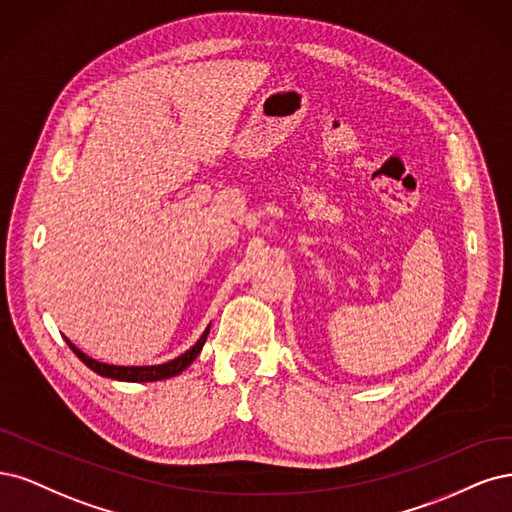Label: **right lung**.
Segmentation results:
<instances>
[{
    "label": "right lung",
    "mask_w": 512,
    "mask_h": 512,
    "mask_svg": "<svg viewBox=\"0 0 512 512\" xmlns=\"http://www.w3.org/2000/svg\"><path fill=\"white\" fill-rule=\"evenodd\" d=\"M208 332H210V325L204 329V334L200 336V340H197L189 351H185L183 355H178L176 359L166 361V364H157V366H112V364H102V361H95L93 357H89V355L82 353L80 349H76V346L68 338H65V342H68V346L78 355L82 364L89 366L93 372H97L100 376H108V378H114V381H127V383H151V381H163V378H172L183 370H187L193 364V359L200 355L202 346L208 338Z\"/></svg>",
    "instance_id": "obj_1"
}]
</instances>
